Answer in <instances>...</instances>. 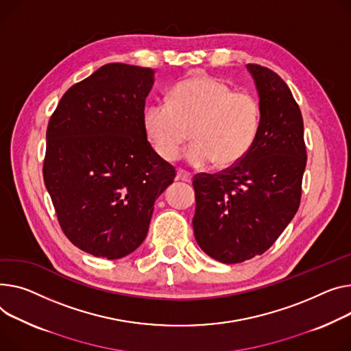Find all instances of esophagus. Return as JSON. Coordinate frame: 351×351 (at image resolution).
I'll return each mask as SVG.
<instances>
[{"label": "esophagus", "instance_id": "esophagus-1", "mask_svg": "<svg viewBox=\"0 0 351 351\" xmlns=\"http://www.w3.org/2000/svg\"><path fill=\"white\" fill-rule=\"evenodd\" d=\"M178 180H183V182H192V175L189 172H186L183 169H178V175H176Z\"/></svg>", "mask_w": 351, "mask_h": 351}]
</instances>
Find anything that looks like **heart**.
Returning <instances> with one entry per match:
<instances>
[{
    "mask_svg": "<svg viewBox=\"0 0 351 351\" xmlns=\"http://www.w3.org/2000/svg\"><path fill=\"white\" fill-rule=\"evenodd\" d=\"M144 128L156 154L168 162L179 158L189 141L186 159L195 168H228L251 149L260 128V104L245 91H232L223 80L196 75L172 87L168 103L144 111ZM191 134H189V131Z\"/></svg>",
    "mask_w": 351,
    "mask_h": 351,
    "instance_id": "obj_1",
    "label": "heart"
}]
</instances>
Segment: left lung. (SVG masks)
Instances as JSON below:
<instances>
[{
  "instance_id": "left-lung-1",
  "label": "left lung",
  "mask_w": 351,
  "mask_h": 351,
  "mask_svg": "<svg viewBox=\"0 0 351 351\" xmlns=\"http://www.w3.org/2000/svg\"><path fill=\"white\" fill-rule=\"evenodd\" d=\"M260 97V128L248 154L219 173L193 176V231L200 248L224 264L264 254L298 212L306 167L303 120L287 83L247 64Z\"/></svg>"
}]
</instances>
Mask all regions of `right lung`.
Masks as SVG:
<instances>
[{"label": "right lung", "mask_w": 351, "mask_h": 351, "mask_svg": "<svg viewBox=\"0 0 351 351\" xmlns=\"http://www.w3.org/2000/svg\"><path fill=\"white\" fill-rule=\"evenodd\" d=\"M154 70L101 66L60 99L46 130L43 180L64 236L119 260L147 237L154 203L176 176L144 128Z\"/></svg>", "instance_id": "right-lung-1"}]
</instances>
